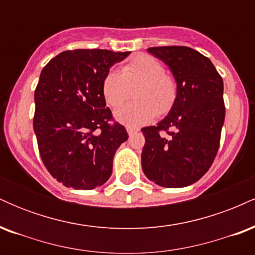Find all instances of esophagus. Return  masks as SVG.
<instances>
[{"label": "esophagus", "mask_w": 255, "mask_h": 255, "mask_svg": "<svg viewBox=\"0 0 255 255\" xmlns=\"http://www.w3.org/2000/svg\"><path fill=\"white\" fill-rule=\"evenodd\" d=\"M139 131V129L137 128H134V127H127V133L128 135H133V134H135Z\"/></svg>", "instance_id": "esophagus-1"}]
</instances>
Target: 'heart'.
Returning a JSON list of instances; mask_svg holds the SVG:
<instances>
[{
    "label": "heart",
    "instance_id": "obj_1",
    "mask_svg": "<svg viewBox=\"0 0 255 255\" xmlns=\"http://www.w3.org/2000/svg\"><path fill=\"white\" fill-rule=\"evenodd\" d=\"M135 92L137 103L128 104L116 110L114 116L127 127H140L171 109L177 96V86L159 61L151 56H136L122 67L111 69L104 77L102 92L107 104L119 108L129 97L130 89Z\"/></svg>",
    "mask_w": 255,
    "mask_h": 255
}]
</instances>
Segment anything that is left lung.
<instances>
[{"mask_svg":"<svg viewBox=\"0 0 255 255\" xmlns=\"http://www.w3.org/2000/svg\"><path fill=\"white\" fill-rule=\"evenodd\" d=\"M147 51L169 67L177 96L162 121L141 129L142 171L158 186L181 188L200 180L217 154L225 118L223 79L210 58L188 46ZM160 130L169 136H160Z\"/></svg>","mask_w":255,"mask_h":255,"instance_id":"8db88e82","label":"left lung"}]
</instances>
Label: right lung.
Returning a JSON list of instances; mask_svg holds the SVG:
<instances>
[{
	"mask_svg": "<svg viewBox=\"0 0 255 255\" xmlns=\"http://www.w3.org/2000/svg\"><path fill=\"white\" fill-rule=\"evenodd\" d=\"M129 54L63 51L40 73L33 129L44 165L63 186L89 191L111 176L115 152L128 134L118 122L109 124L102 84L110 67Z\"/></svg>",
	"mask_w": 255,
	"mask_h": 255,
	"instance_id": "right-lung-1",
	"label": "right lung"
}]
</instances>
